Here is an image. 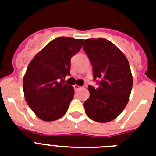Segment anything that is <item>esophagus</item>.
<instances>
[{
  "instance_id": "obj_1",
  "label": "esophagus",
  "mask_w": 156,
  "mask_h": 156,
  "mask_svg": "<svg viewBox=\"0 0 156 156\" xmlns=\"http://www.w3.org/2000/svg\"><path fill=\"white\" fill-rule=\"evenodd\" d=\"M73 88H74V90H78L80 89L81 87H79V86H78V85H74L73 86Z\"/></svg>"
}]
</instances>
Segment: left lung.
<instances>
[{"label":"left lung","mask_w":156,"mask_h":156,"mask_svg":"<svg viewBox=\"0 0 156 156\" xmlns=\"http://www.w3.org/2000/svg\"><path fill=\"white\" fill-rule=\"evenodd\" d=\"M83 49L93 67L98 87L88 86L90 97L84 102L86 114L93 121L105 123L119 116L126 108L133 87L129 64L124 53L105 39H87Z\"/></svg>","instance_id":"1"}]
</instances>
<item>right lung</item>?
I'll list each match as a JSON object with an SVG mask.
<instances>
[{"label":"right lung","instance_id":"right-lung-1","mask_svg":"<svg viewBox=\"0 0 156 156\" xmlns=\"http://www.w3.org/2000/svg\"><path fill=\"white\" fill-rule=\"evenodd\" d=\"M83 41L56 38L29 64L23 78V92L30 109L43 121H56L66 114L74 90L63 81L70 74V59L79 52Z\"/></svg>","mask_w":156,"mask_h":156}]
</instances>
